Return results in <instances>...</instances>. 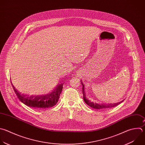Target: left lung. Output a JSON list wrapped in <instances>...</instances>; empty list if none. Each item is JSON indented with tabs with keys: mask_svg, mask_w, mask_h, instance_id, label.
<instances>
[{
	"mask_svg": "<svg viewBox=\"0 0 145 145\" xmlns=\"http://www.w3.org/2000/svg\"><path fill=\"white\" fill-rule=\"evenodd\" d=\"M81 84L82 85V94H83V99H84V100L85 101V103L88 105H89V106H90L91 108H94V109H107V108H113V107H115L116 106L119 105L120 104H121V103H122L123 101H122L121 102H119V103H114V104H97L96 103H93V102H91L90 101V100H89L88 99H86V93L85 92V88H84V85L82 83V82L81 81H80Z\"/></svg>",
	"mask_w": 145,
	"mask_h": 145,
	"instance_id": "1",
	"label": "left lung"
}]
</instances>
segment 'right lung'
<instances>
[{"instance_id": "1", "label": "right lung", "mask_w": 145, "mask_h": 145, "mask_svg": "<svg viewBox=\"0 0 145 145\" xmlns=\"http://www.w3.org/2000/svg\"><path fill=\"white\" fill-rule=\"evenodd\" d=\"M11 84L20 101L25 105L36 109L50 108L56 105L59 101L63 86V84L59 83L56 87H55L52 91L46 94L29 95L28 94H22V93L15 89L12 82Z\"/></svg>"}]
</instances>
